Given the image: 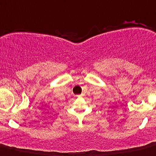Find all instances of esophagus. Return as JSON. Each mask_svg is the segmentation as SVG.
<instances>
[{"mask_svg": "<svg viewBox=\"0 0 156 156\" xmlns=\"http://www.w3.org/2000/svg\"><path fill=\"white\" fill-rule=\"evenodd\" d=\"M78 96V97H79V96Z\"/></svg>", "mask_w": 156, "mask_h": 156, "instance_id": "34e87169", "label": "esophagus"}]
</instances>
